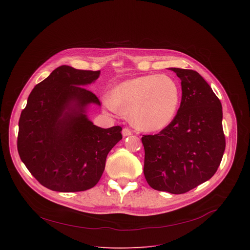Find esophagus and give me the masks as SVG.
<instances>
[{"label":"esophagus","mask_w":250,"mask_h":250,"mask_svg":"<svg viewBox=\"0 0 250 250\" xmlns=\"http://www.w3.org/2000/svg\"><path fill=\"white\" fill-rule=\"evenodd\" d=\"M131 134H132V131L129 128H127V127L123 128V135L124 136H128V135H131Z\"/></svg>","instance_id":"34e87169"}]
</instances>
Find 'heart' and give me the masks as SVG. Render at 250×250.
Instances as JSON below:
<instances>
[{
    "label": "heart",
    "instance_id": "heart-1",
    "mask_svg": "<svg viewBox=\"0 0 250 250\" xmlns=\"http://www.w3.org/2000/svg\"><path fill=\"white\" fill-rule=\"evenodd\" d=\"M104 105L128 115L140 130L152 132L165 128L174 120L180 103V89L168 75H145L126 80L106 98Z\"/></svg>",
    "mask_w": 250,
    "mask_h": 250
}]
</instances>
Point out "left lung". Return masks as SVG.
Here are the masks:
<instances>
[{"instance_id": "obj_1", "label": "left lung", "mask_w": 250, "mask_h": 250, "mask_svg": "<svg viewBox=\"0 0 250 250\" xmlns=\"http://www.w3.org/2000/svg\"><path fill=\"white\" fill-rule=\"evenodd\" d=\"M170 70L181 79V104L169 125L142 135L144 173L154 190L184 194L210 179L221 164L226 148L223 108L197 71Z\"/></svg>"}]
</instances>
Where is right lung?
Instances as JSON below:
<instances>
[{
    "instance_id": "right-lung-1",
    "label": "right lung",
    "mask_w": 250,
    "mask_h": 250,
    "mask_svg": "<svg viewBox=\"0 0 250 250\" xmlns=\"http://www.w3.org/2000/svg\"><path fill=\"white\" fill-rule=\"evenodd\" d=\"M99 71L62 65L35 86L19 121L18 151L31 175L57 192L93 188L104 170L106 155L123 138L120 125L102 128L87 119L86 105L101 104L83 86Z\"/></svg>"
}]
</instances>
